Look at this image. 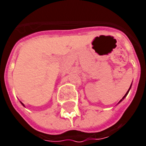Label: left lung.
<instances>
[{"mask_svg":"<svg viewBox=\"0 0 146 146\" xmlns=\"http://www.w3.org/2000/svg\"><path fill=\"white\" fill-rule=\"evenodd\" d=\"M131 85H132V84H131ZM130 88H131V86H130V87H129V90H128V91H127V93L125 94V96H123V98H122V99L120 100V102H119V103H120V102H121V101H123V99H124V98H125V97H126V96H127V94H128V92H129V89H130Z\"/></svg>","mask_w":146,"mask_h":146,"instance_id":"left-lung-1","label":"left lung"}]
</instances>
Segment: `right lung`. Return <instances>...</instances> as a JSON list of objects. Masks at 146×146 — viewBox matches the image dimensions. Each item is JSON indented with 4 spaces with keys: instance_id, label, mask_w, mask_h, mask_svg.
Masks as SVG:
<instances>
[{
    "instance_id": "1",
    "label": "right lung",
    "mask_w": 146,
    "mask_h": 146,
    "mask_svg": "<svg viewBox=\"0 0 146 146\" xmlns=\"http://www.w3.org/2000/svg\"><path fill=\"white\" fill-rule=\"evenodd\" d=\"M21 104H23V106H24V104H23V103H22V102H21Z\"/></svg>"
}]
</instances>
